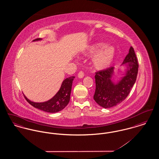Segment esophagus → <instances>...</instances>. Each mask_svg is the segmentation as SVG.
I'll return each mask as SVG.
<instances>
[{"mask_svg": "<svg viewBox=\"0 0 159 159\" xmlns=\"http://www.w3.org/2000/svg\"><path fill=\"white\" fill-rule=\"evenodd\" d=\"M83 76H84V73H83V71H80L79 72V73H78V77L79 78H82L83 77Z\"/></svg>", "mask_w": 159, "mask_h": 159, "instance_id": "obj_1", "label": "esophagus"}]
</instances>
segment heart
<instances>
[{
	"label": "heart",
	"instance_id": "heart-1",
	"mask_svg": "<svg viewBox=\"0 0 159 159\" xmlns=\"http://www.w3.org/2000/svg\"><path fill=\"white\" fill-rule=\"evenodd\" d=\"M103 46L104 44L101 43L92 45L89 48V52L94 53ZM114 54L115 50L113 46H104L93 58L92 62L94 67L97 70H104L108 67L113 60Z\"/></svg>",
	"mask_w": 159,
	"mask_h": 159
}]
</instances>
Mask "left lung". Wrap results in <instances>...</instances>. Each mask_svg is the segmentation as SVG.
Wrapping results in <instances>:
<instances>
[{
  "label": "left lung",
  "mask_w": 159,
  "mask_h": 159,
  "mask_svg": "<svg viewBox=\"0 0 159 159\" xmlns=\"http://www.w3.org/2000/svg\"><path fill=\"white\" fill-rule=\"evenodd\" d=\"M126 62H128L129 70L126 76L117 84H114L111 80L113 75V67L95 73L96 89L93 99L99 106L105 108H111L120 104L128 96L135 83L139 67L136 54L132 46L123 64Z\"/></svg>",
  "instance_id": "8db88e82"
}]
</instances>
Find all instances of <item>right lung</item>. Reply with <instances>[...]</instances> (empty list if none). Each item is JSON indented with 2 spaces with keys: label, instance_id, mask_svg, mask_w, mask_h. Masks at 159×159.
Returning a JSON list of instances; mask_svg holds the SVG:
<instances>
[{
  "label": "right lung",
  "instance_id": "obj_1",
  "mask_svg": "<svg viewBox=\"0 0 159 159\" xmlns=\"http://www.w3.org/2000/svg\"><path fill=\"white\" fill-rule=\"evenodd\" d=\"M40 40V39L38 38L34 40ZM75 78V76H71L66 79L62 83L60 91L48 101L38 103L31 102L25 96L24 98L30 105L39 110L48 113L58 112L67 106L70 101L72 83Z\"/></svg>",
  "mask_w": 159,
  "mask_h": 159
}]
</instances>
